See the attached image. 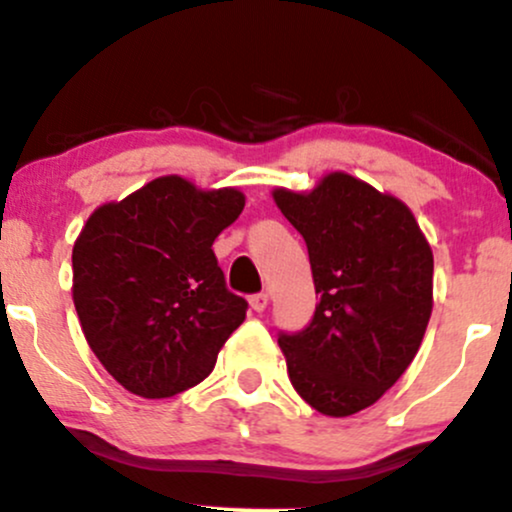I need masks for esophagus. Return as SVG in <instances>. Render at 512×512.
Here are the masks:
<instances>
[{"instance_id": "obj_1", "label": "esophagus", "mask_w": 512, "mask_h": 512, "mask_svg": "<svg viewBox=\"0 0 512 512\" xmlns=\"http://www.w3.org/2000/svg\"><path fill=\"white\" fill-rule=\"evenodd\" d=\"M267 303H269V296H267V294H252V296H250L252 311L262 313V311H265V308H267Z\"/></svg>"}]
</instances>
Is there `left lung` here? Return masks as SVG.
I'll use <instances>...</instances> for the list:
<instances>
[{
	"instance_id": "left-lung-1",
	"label": "left lung",
	"mask_w": 512,
	"mask_h": 512,
	"mask_svg": "<svg viewBox=\"0 0 512 512\" xmlns=\"http://www.w3.org/2000/svg\"><path fill=\"white\" fill-rule=\"evenodd\" d=\"M303 235L320 296L311 323L279 330L289 379L318 413L364 411L413 362L432 313V250L413 213L345 172L311 194L274 192Z\"/></svg>"
}]
</instances>
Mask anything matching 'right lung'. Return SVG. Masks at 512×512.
<instances>
[{
    "mask_svg": "<svg viewBox=\"0 0 512 512\" xmlns=\"http://www.w3.org/2000/svg\"><path fill=\"white\" fill-rule=\"evenodd\" d=\"M243 206L238 189L160 177L89 216L72 250V299L123 389L170 398L213 372L247 301L226 286L211 245Z\"/></svg>",
    "mask_w": 512,
    "mask_h": 512,
    "instance_id": "1",
    "label": "right lung"
}]
</instances>
